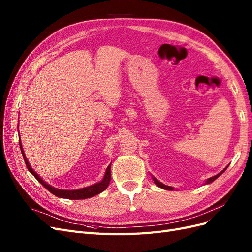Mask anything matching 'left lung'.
I'll list each match as a JSON object with an SVG mask.
<instances>
[{"label": "left lung", "mask_w": 252, "mask_h": 252, "mask_svg": "<svg viewBox=\"0 0 252 252\" xmlns=\"http://www.w3.org/2000/svg\"><path fill=\"white\" fill-rule=\"evenodd\" d=\"M226 169H227V167H226V168H225L224 170H222V171H220V173H218L217 175H215V177H211V178H209L207 181H206L205 184H209V183H211V182L215 181L216 179H218V178L220 177V175L222 174V173H223V172H224ZM152 180L155 181V183H156V184H157L158 187H161V188H163V189H165V190H173V187H171V186H167V185L163 184V183H161V182H159V181H158V180H157L155 177H152Z\"/></svg>", "instance_id": "8db88e82"}]
</instances>
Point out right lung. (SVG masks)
Segmentation results:
<instances>
[{
    "label": "right lung",
    "instance_id": "right-lung-1",
    "mask_svg": "<svg viewBox=\"0 0 252 252\" xmlns=\"http://www.w3.org/2000/svg\"><path fill=\"white\" fill-rule=\"evenodd\" d=\"M20 143V148H21V152L23 155V158H24V161L25 164L27 166L28 170L32 172V174H33V177L39 181L41 184L46 188L48 191H50L52 194H55L58 197H62V199H68V200H84V199H88V197H93L98 193L103 192L104 190L108 187L109 183H110V179H111V173H110V167L111 164L108 165L107 168H106L105 174H104V178L101 182L96 183V184H94L91 186L85 187V188H81V189H77V190H63V189H58L56 187H52L49 184H47L46 182H44L39 174H36L35 171L32 168V166L29 165L28 161H27V158L24 154V150H23L22 147V144H21V140H19Z\"/></svg>",
    "mask_w": 252,
    "mask_h": 252
}]
</instances>
